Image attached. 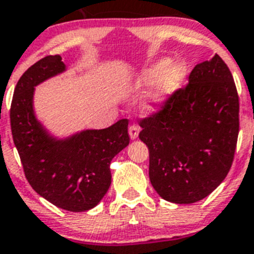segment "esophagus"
Returning <instances> with one entry per match:
<instances>
[{
	"instance_id": "1",
	"label": "esophagus",
	"mask_w": 254,
	"mask_h": 254,
	"mask_svg": "<svg viewBox=\"0 0 254 254\" xmlns=\"http://www.w3.org/2000/svg\"><path fill=\"white\" fill-rule=\"evenodd\" d=\"M138 135H139V127H138V125H135V124L130 125V127H129L130 139H136V138H138Z\"/></svg>"
}]
</instances>
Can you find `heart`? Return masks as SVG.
<instances>
[{
	"label": "heart",
	"mask_w": 254,
	"mask_h": 254,
	"mask_svg": "<svg viewBox=\"0 0 254 254\" xmlns=\"http://www.w3.org/2000/svg\"><path fill=\"white\" fill-rule=\"evenodd\" d=\"M188 76V65L182 60L171 61L169 57L160 59L136 75L133 87L143 89L154 84L148 100L144 103L147 112H157L179 92Z\"/></svg>",
	"instance_id": "heart-1"
}]
</instances>
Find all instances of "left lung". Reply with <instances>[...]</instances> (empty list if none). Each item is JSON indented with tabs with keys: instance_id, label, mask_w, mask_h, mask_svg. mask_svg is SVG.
Wrapping results in <instances>:
<instances>
[{
	"instance_id": "8db88e82",
	"label": "left lung",
	"mask_w": 254,
	"mask_h": 254,
	"mask_svg": "<svg viewBox=\"0 0 254 254\" xmlns=\"http://www.w3.org/2000/svg\"><path fill=\"white\" fill-rule=\"evenodd\" d=\"M140 127L161 198L190 204L212 193L230 170L239 133L237 87L221 57L195 65L189 84Z\"/></svg>"
}]
</instances>
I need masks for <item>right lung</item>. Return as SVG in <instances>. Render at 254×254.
I'll return each instance as SVG.
<instances>
[{"label":"right lung","mask_w":254,"mask_h":254,"mask_svg":"<svg viewBox=\"0 0 254 254\" xmlns=\"http://www.w3.org/2000/svg\"><path fill=\"white\" fill-rule=\"evenodd\" d=\"M66 71L61 56H47L23 74L11 102L10 120L26 180L59 208L83 212L93 208L111 185L110 164L129 144L127 120L106 129H85L57 138L34 112L37 85Z\"/></svg>","instance_id":"obj_1"}]
</instances>
